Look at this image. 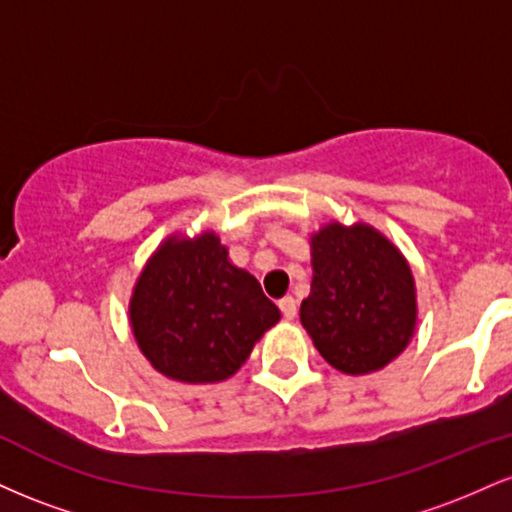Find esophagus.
<instances>
[{"instance_id":"34e87169","label":"esophagus","mask_w":512,"mask_h":512,"mask_svg":"<svg viewBox=\"0 0 512 512\" xmlns=\"http://www.w3.org/2000/svg\"><path fill=\"white\" fill-rule=\"evenodd\" d=\"M279 308H281V313H284L286 320H293V317H296V298H293V296L281 298Z\"/></svg>"}]
</instances>
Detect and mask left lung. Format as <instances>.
Returning a JSON list of instances; mask_svg holds the SVG:
<instances>
[{"mask_svg":"<svg viewBox=\"0 0 512 512\" xmlns=\"http://www.w3.org/2000/svg\"><path fill=\"white\" fill-rule=\"evenodd\" d=\"M313 284L301 325L332 368H385L416 332V281L402 250L370 223L330 221L310 236Z\"/></svg>","mask_w":512,"mask_h":512,"instance_id":"left-lung-1","label":"left lung"}]
</instances>
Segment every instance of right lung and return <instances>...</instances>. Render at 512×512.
Masks as SVG:
<instances>
[{
    "instance_id": "right-lung-1",
    "label": "right lung",
    "mask_w": 512,
    "mask_h": 512,
    "mask_svg": "<svg viewBox=\"0 0 512 512\" xmlns=\"http://www.w3.org/2000/svg\"><path fill=\"white\" fill-rule=\"evenodd\" d=\"M279 317L260 281L231 262L214 231L168 236L146 260L129 298V327L146 361L190 385L238 373Z\"/></svg>"
}]
</instances>
